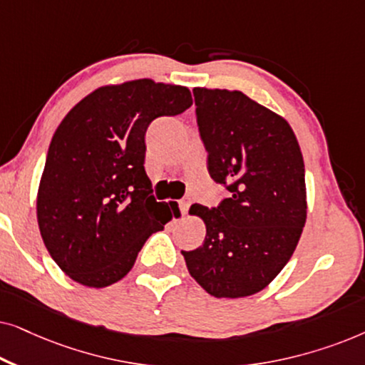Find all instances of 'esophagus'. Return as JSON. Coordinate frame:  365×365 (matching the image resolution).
<instances>
[{"mask_svg":"<svg viewBox=\"0 0 365 365\" xmlns=\"http://www.w3.org/2000/svg\"><path fill=\"white\" fill-rule=\"evenodd\" d=\"M189 206H191V201H189V199H181V201H179V209H181L182 216H186L187 214Z\"/></svg>","mask_w":365,"mask_h":365,"instance_id":"1","label":"esophagus"}]
</instances>
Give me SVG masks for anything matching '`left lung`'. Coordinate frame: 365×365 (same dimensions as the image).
I'll use <instances>...</instances> for the list:
<instances>
[{
    "mask_svg": "<svg viewBox=\"0 0 365 365\" xmlns=\"http://www.w3.org/2000/svg\"><path fill=\"white\" fill-rule=\"evenodd\" d=\"M194 99L207 171L231 196L212 209L194 204L206 237L181 252L189 274L211 296L247 297L274 281L302 234V153L286 119L241 91L194 88Z\"/></svg>",
    "mask_w": 365,
    "mask_h": 365,
    "instance_id": "obj_1",
    "label": "left lung"
}]
</instances>
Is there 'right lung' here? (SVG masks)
I'll use <instances>...</instances> for the list:
<instances>
[{
	"label": "right lung",
	"instance_id": "right-lung-1",
	"mask_svg": "<svg viewBox=\"0 0 365 365\" xmlns=\"http://www.w3.org/2000/svg\"><path fill=\"white\" fill-rule=\"evenodd\" d=\"M191 104L186 86L144 78L94 89L64 116L48 149L36 214L49 256L73 281H121L148 237L176 216L153 196L144 134L156 118Z\"/></svg>",
	"mask_w": 365,
	"mask_h": 365
}]
</instances>
